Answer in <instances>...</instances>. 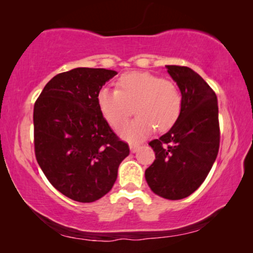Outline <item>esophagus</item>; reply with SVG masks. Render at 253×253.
Returning a JSON list of instances; mask_svg holds the SVG:
<instances>
[{
	"label": "esophagus",
	"instance_id": "obj_1",
	"mask_svg": "<svg viewBox=\"0 0 253 253\" xmlns=\"http://www.w3.org/2000/svg\"><path fill=\"white\" fill-rule=\"evenodd\" d=\"M129 146H130V150H131V152H132V153H134V152H137V151H138V148H139V144H136V143H130V144H129Z\"/></svg>",
	"mask_w": 253,
	"mask_h": 253
}]
</instances>
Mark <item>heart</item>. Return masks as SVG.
Returning a JSON list of instances; mask_svg holds the SVG:
<instances>
[{
  "instance_id": "b5f03b06",
  "label": "heart",
  "mask_w": 253,
  "mask_h": 253,
  "mask_svg": "<svg viewBox=\"0 0 253 253\" xmlns=\"http://www.w3.org/2000/svg\"><path fill=\"white\" fill-rule=\"evenodd\" d=\"M96 102L110 126L120 127L133 112L137 119L126 123L121 134L129 140H139L154 127L167 131L178 120L182 95L174 82L150 72H127L116 82V89L101 88ZM135 109H133V107Z\"/></svg>"
}]
</instances>
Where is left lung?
Returning a JSON list of instances; mask_svg holds the SVG:
<instances>
[{"mask_svg":"<svg viewBox=\"0 0 253 253\" xmlns=\"http://www.w3.org/2000/svg\"><path fill=\"white\" fill-rule=\"evenodd\" d=\"M167 69L181 89V115L167 133L148 143L155 160L145 170V178L155 195L177 200L202 185L215 161L220 146L219 108L215 92L192 69Z\"/></svg>","mask_w":253,"mask_h":253,"instance_id":"1","label":"left lung"}]
</instances>
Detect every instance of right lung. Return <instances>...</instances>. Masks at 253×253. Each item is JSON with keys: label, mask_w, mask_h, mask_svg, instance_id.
<instances>
[{"label": "right lung", "mask_w": 253, "mask_h": 253, "mask_svg": "<svg viewBox=\"0 0 253 253\" xmlns=\"http://www.w3.org/2000/svg\"><path fill=\"white\" fill-rule=\"evenodd\" d=\"M117 75L76 68L47 83L34 103V152L50 184L79 203L112 190L119 166L130 153L100 112L96 95Z\"/></svg>", "instance_id": "add662e5"}]
</instances>
